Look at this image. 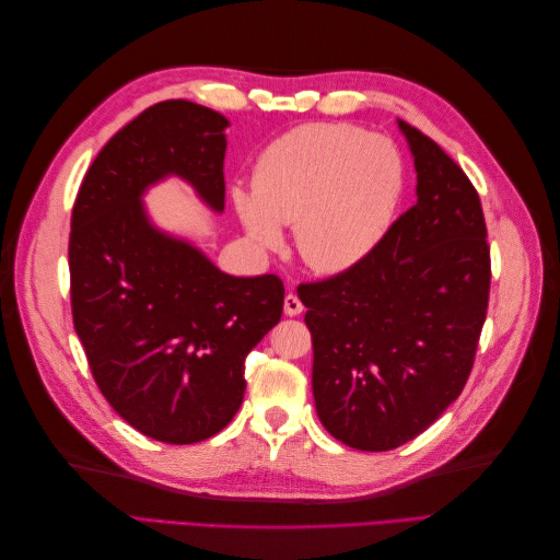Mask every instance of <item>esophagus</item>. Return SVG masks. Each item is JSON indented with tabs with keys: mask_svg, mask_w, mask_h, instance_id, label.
I'll use <instances>...</instances> for the list:
<instances>
[{
	"mask_svg": "<svg viewBox=\"0 0 560 560\" xmlns=\"http://www.w3.org/2000/svg\"><path fill=\"white\" fill-rule=\"evenodd\" d=\"M301 313H303V303L299 301V296L294 292H290L284 296V315L294 317V315H301Z\"/></svg>",
	"mask_w": 560,
	"mask_h": 560,
	"instance_id": "1",
	"label": "esophagus"
}]
</instances>
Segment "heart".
<instances>
[{
	"label": "heart",
	"mask_w": 560,
	"mask_h": 560,
	"mask_svg": "<svg viewBox=\"0 0 560 560\" xmlns=\"http://www.w3.org/2000/svg\"><path fill=\"white\" fill-rule=\"evenodd\" d=\"M404 163L385 138L346 124H306L270 142L254 165V191L235 186L233 206L259 249L294 224L311 268L341 273L362 264L393 224Z\"/></svg>",
	"instance_id": "b5f03b06"
}]
</instances>
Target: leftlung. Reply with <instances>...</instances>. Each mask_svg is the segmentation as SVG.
<instances>
[{"mask_svg":"<svg viewBox=\"0 0 560 560\" xmlns=\"http://www.w3.org/2000/svg\"><path fill=\"white\" fill-rule=\"evenodd\" d=\"M397 124L416 165V206L362 264L296 290L317 416L358 451L411 442L460 397L488 308L479 194L434 140Z\"/></svg>","mask_w":560,"mask_h":560,"instance_id":"1","label":"left lung"}]
</instances>
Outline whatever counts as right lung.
<instances>
[{"label": "right lung", "instance_id": "right-lung-1", "mask_svg": "<svg viewBox=\"0 0 560 560\" xmlns=\"http://www.w3.org/2000/svg\"><path fill=\"white\" fill-rule=\"evenodd\" d=\"M229 118L165 100L103 147L72 210L74 329L100 393L163 444L224 430L245 395V358L282 315L278 276L235 278L151 224L142 196L165 177L224 212Z\"/></svg>", "mask_w": 560, "mask_h": 560}]
</instances>
